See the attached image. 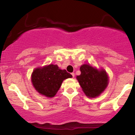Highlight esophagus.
<instances>
[{
  "label": "esophagus",
  "instance_id": "1",
  "mask_svg": "<svg viewBox=\"0 0 135 135\" xmlns=\"http://www.w3.org/2000/svg\"><path fill=\"white\" fill-rule=\"evenodd\" d=\"M71 75H72V76H73V77H74V76H75V74L74 73H71Z\"/></svg>",
  "mask_w": 135,
  "mask_h": 135
}]
</instances>
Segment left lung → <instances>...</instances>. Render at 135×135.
I'll return each instance as SVG.
<instances>
[{
    "mask_svg": "<svg viewBox=\"0 0 135 135\" xmlns=\"http://www.w3.org/2000/svg\"><path fill=\"white\" fill-rule=\"evenodd\" d=\"M81 74L76 78L83 91L90 98L99 96L106 89L109 78L104 70H98L90 64H83L80 68Z\"/></svg>",
    "mask_w": 135,
    "mask_h": 135,
    "instance_id": "left-lung-1",
    "label": "left lung"
}]
</instances>
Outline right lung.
Returning a JSON list of instances; mask_svg holds the SVG:
<instances>
[{
    "instance_id": "right-lung-1",
    "label": "right lung",
    "mask_w": 135,
    "mask_h": 135,
    "mask_svg": "<svg viewBox=\"0 0 135 135\" xmlns=\"http://www.w3.org/2000/svg\"><path fill=\"white\" fill-rule=\"evenodd\" d=\"M73 77L66 70H61L57 65L49 64L34 70L31 81L35 89L48 98L54 97L61 85L62 81Z\"/></svg>"
}]
</instances>
